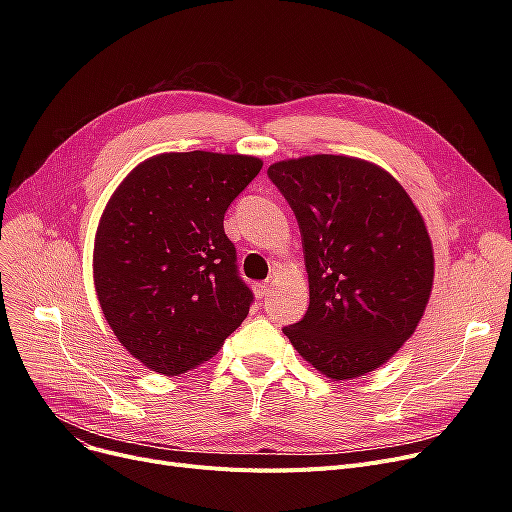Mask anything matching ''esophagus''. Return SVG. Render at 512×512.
I'll list each match as a JSON object with an SVG mask.
<instances>
[{
    "label": "esophagus",
    "instance_id": "esophagus-1",
    "mask_svg": "<svg viewBox=\"0 0 512 512\" xmlns=\"http://www.w3.org/2000/svg\"><path fill=\"white\" fill-rule=\"evenodd\" d=\"M255 294H257V299H265L267 294H270V284L257 282V284H255Z\"/></svg>",
    "mask_w": 512,
    "mask_h": 512
}]
</instances>
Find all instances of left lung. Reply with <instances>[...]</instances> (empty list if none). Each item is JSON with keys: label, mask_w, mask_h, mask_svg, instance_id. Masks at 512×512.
I'll return each mask as SVG.
<instances>
[{"label": "left lung", "mask_w": 512, "mask_h": 512, "mask_svg": "<svg viewBox=\"0 0 512 512\" xmlns=\"http://www.w3.org/2000/svg\"><path fill=\"white\" fill-rule=\"evenodd\" d=\"M267 176L297 215L309 309L282 328L332 380L386 363L415 332L434 282L421 213L388 172L344 155L278 161Z\"/></svg>", "instance_id": "obj_1"}]
</instances>
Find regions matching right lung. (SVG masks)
Instances as JSON below:
<instances>
[{
	"label": "right lung",
	"instance_id": "obj_1",
	"mask_svg": "<svg viewBox=\"0 0 512 512\" xmlns=\"http://www.w3.org/2000/svg\"><path fill=\"white\" fill-rule=\"evenodd\" d=\"M261 166L249 155L161 153L107 203L93 253L97 299L122 346L149 369L186 373L247 317L253 292L224 215Z\"/></svg>",
	"mask_w": 512,
	"mask_h": 512
}]
</instances>
